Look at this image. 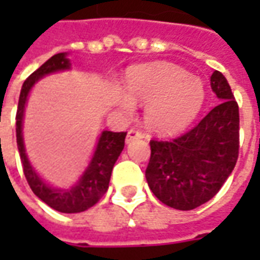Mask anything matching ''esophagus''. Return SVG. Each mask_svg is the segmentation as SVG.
<instances>
[{
  "instance_id": "obj_1",
  "label": "esophagus",
  "mask_w": 260,
  "mask_h": 260,
  "mask_svg": "<svg viewBox=\"0 0 260 260\" xmlns=\"http://www.w3.org/2000/svg\"><path fill=\"white\" fill-rule=\"evenodd\" d=\"M142 138H143V134H142L141 131L131 129L126 134V143H131V142L136 141V139H142Z\"/></svg>"
}]
</instances>
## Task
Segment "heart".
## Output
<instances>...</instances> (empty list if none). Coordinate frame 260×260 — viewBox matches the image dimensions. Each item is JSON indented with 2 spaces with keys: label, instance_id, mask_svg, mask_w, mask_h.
Returning a JSON list of instances; mask_svg holds the SVG:
<instances>
[{
  "label": "heart",
  "instance_id": "1",
  "mask_svg": "<svg viewBox=\"0 0 260 260\" xmlns=\"http://www.w3.org/2000/svg\"><path fill=\"white\" fill-rule=\"evenodd\" d=\"M125 89H115L114 103L122 113H132L135 102L146 103L145 121L153 131L171 134L185 128L199 114L203 86L185 71L169 64L131 69Z\"/></svg>",
  "mask_w": 260,
  "mask_h": 260
}]
</instances>
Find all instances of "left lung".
<instances>
[{
  "label": "left lung",
  "mask_w": 260,
  "mask_h": 260,
  "mask_svg": "<svg viewBox=\"0 0 260 260\" xmlns=\"http://www.w3.org/2000/svg\"><path fill=\"white\" fill-rule=\"evenodd\" d=\"M210 86L223 102L199 124L173 141H150L149 188L158 201L178 210H192L210 201L238 158V104L221 72H213Z\"/></svg>",
  "instance_id": "1"
}]
</instances>
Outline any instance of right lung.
I'll list each match as a JSON object with an SVG mask.
<instances>
[{"label":"right lung","instance_id":"add662e5","mask_svg":"<svg viewBox=\"0 0 260 260\" xmlns=\"http://www.w3.org/2000/svg\"><path fill=\"white\" fill-rule=\"evenodd\" d=\"M67 55L68 53H58L53 55L23 82L19 103H18V111H16V143L23 166V173L33 193L57 212L80 213L94 206L102 199V196L107 192L114 164L124 149L126 132L103 131L97 141L91 160L87 164L83 174L69 188H55L48 185L37 174L26 154L23 132H22L26 102L33 86L42 78L50 74L71 69V61Z\"/></svg>","mask_w":260,"mask_h":260}]
</instances>
